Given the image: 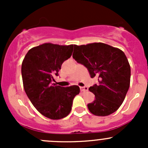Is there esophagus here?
<instances>
[{"label":"esophagus","mask_w":148,"mask_h":148,"mask_svg":"<svg viewBox=\"0 0 148 148\" xmlns=\"http://www.w3.org/2000/svg\"><path fill=\"white\" fill-rule=\"evenodd\" d=\"M80 90L82 92H87L88 91V87L87 86H80Z\"/></svg>","instance_id":"esophagus-1"}]
</instances>
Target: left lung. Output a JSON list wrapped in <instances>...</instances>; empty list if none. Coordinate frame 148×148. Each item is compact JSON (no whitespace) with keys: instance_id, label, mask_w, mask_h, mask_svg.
<instances>
[{"instance_id":"obj_1","label":"left lung","mask_w":148,"mask_h":148,"mask_svg":"<svg viewBox=\"0 0 148 148\" xmlns=\"http://www.w3.org/2000/svg\"><path fill=\"white\" fill-rule=\"evenodd\" d=\"M74 46L73 58L99 82L89 89L95 95L87 104L89 112L96 116L112 114L123 102L130 84V66L125 53L103 43Z\"/></svg>"}]
</instances>
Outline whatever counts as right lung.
Masks as SVG:
<instances>
[{"label":"right lung","mask_w":148,"mask_h":148,"mask_svg":"<svg viewBox=\"0 0 148 148\" xmlns=\"http://www.w3.org/2000/svg\"><path fill=\"white\" fill-rule=\"evenodd\" d=\"M74 45L46 43L30 49L22 62L23 88L33 105L51 120L66 117L73 99L80 92L77 85L63 86L52 83L64 61L71 57Z\"/></svg>","instance_id":"right-lung-1"}]
</instances>
